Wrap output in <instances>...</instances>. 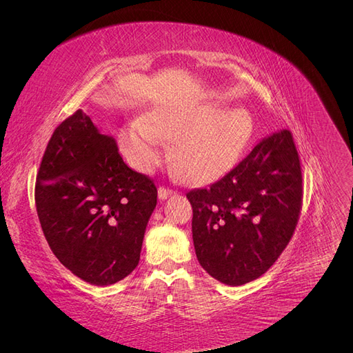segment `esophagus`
Instances as JSON below:
<instances>
[{"mask_svg": "<svg viewBox=\"0 0 353 353\" xmlns=\"http://www.w3.org/2000/svg\"><path fill=\"white\" fill-rule=\"evenodd\" d=\"M174 194H175V191L170 190V188H166V187H159V190H157V196H159L160 200H165V199L174 196Z\"/></svg>", "mask_w": 353, "mask_h": 353, "instance_id": "1", "label": "esophagus"}]
</instances>
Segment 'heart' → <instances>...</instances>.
<instances>
[{
  "label": "heart",
  "instance_id": "1",
  "mask_svg": "<svg viewBox=\"0 0 353 353\" xmlns=\"http://www.w3.org/2000/svg\"><path fill=\"white\" fill-rule=\"evenodd\" d=\"M252 134L244 110L223 112L216 104H162L147 119L128 122L121 132L123 154L140 172H152L174 141V163L185 181L205 184L221 176Z\"/></svg>",
  "mask_w": 353,
  "mask_h": 353
}]
</instances>
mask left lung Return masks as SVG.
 Wrapping results in <instances>:
<instances>
[{"mask_svg":"<svg viewBox=\"0 0 353 353\" xmlns=\"http://www.w3.org/2000/svg\"><path fill=\"white\" fill-rule=\"evenodd\" d=\"M302 170L292 132L263 138L209 188L187 193L197 259L227 285L268 271L290 241L302 209Z\"/></svg>","mask_w":353,"mask_h":353,"instance_id":"left-lung-1","label":"left lung"}]
</instances>
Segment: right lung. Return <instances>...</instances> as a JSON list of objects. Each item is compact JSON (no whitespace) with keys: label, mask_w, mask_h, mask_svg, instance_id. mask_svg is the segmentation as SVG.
I'll use <instances>...</instances> for the list:
<instances>
[{"label":"right lung","mask_w":353,"mask_h":353,"mask_svg":"<svg viewBox=\"0 0 353 353\" xmlns=\"http://www.w3.org/2000/svg\"><path fill=\"white\" fill-rule=\"evenodd\" d=\"M35 203L56 258L81 280L110 285L140 262L157 188L126 166L114 138L79 109L50 138Z\"/></svg>","instance_id":"obj_1"}]
</instances>
